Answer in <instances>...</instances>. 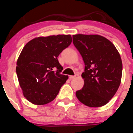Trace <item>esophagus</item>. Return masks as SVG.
<instances>
[{
	"label": "esophagus",
	"instance_id": "1",
	"mask_svg": "<svg viewBox=\"0 0 133 133\" xmlns=\"http://www.w3.org/2000/svg\"><path fill=\"white\" fill-rule=\"evenodd\" d=\"M75 77H76V76H72V75H70V76H69V78L71 79H71L75 78Z\"/></svg>",
	"mask_w": 133,
	"mask_h": 133
}]
</instances>
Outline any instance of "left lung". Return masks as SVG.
<instances>
[{"label":"left lung","instance_id":"1","mask_svg":"<svg viewBox=\"0 0 133 133\" xmlns=\"http://www.w3.org/2000/svg\"><path fill=\"white\" fill-rule=\"evenodd\" d=\"M73 44L85 64L84 85L76 92L79 101L91 108L105 105L121 83L122 62L111 41L98 35H73Z\"/></svg>","mask_w":133,"mask_h":133}]
</instances>
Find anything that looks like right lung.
I'll return each mask as SVG.
<instances>
[{"mask_svg":"<svg viewBox=\"0 0 133 133\" xmlns=\"http://www.w3.org/2000/svg\"><path fill=\"white\" fill-rule=\"evenodd\" d=\"M72 42L70 35L39 37L28 42L17 62L16 71L24 97L35 105L53 101L68 76L58 57Z\"/></svg>","mask_w":133,"mask_h":133,"instance_id":"1","label":"right lung"}]
</instances>
